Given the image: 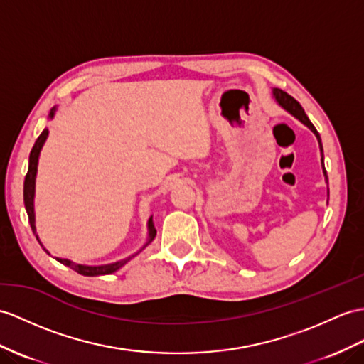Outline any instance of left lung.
Returning <instances> with one entry per match:
<instances>
[{"instance_id": "1", "label": "left lung", "mask_w": 364, "mask_h": 364, "mask_svg": "<svg viewBox=\"0 0 364 364\" xmlns=\"http://www.w3.org/2000/svg\"><path fill=\"white\" fill-rule=\"evenodd\" d=\"M273 95H274V99L278 100V103L282 106V108L284 109H287L290 114H294L295 117L298 119V120H301L304 123V125H307L310 129H312L314 132H315V136H316V139H318V144H320V148H321V154H323V145H321V137H320V134H318V131L315 129V127L312 125V122L309 120V117L306 115V112H304V109H303V106H301L294 97L291 95H289L287 92H284L282 90H278V87H274L273 90ZM321 165H323V170H324V176H326V179H327V171H326V168H324V162H323V159H321ZM329 194V193H327Z\"/></svg>"}]
</instances>
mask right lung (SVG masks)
<instances>
[{
  "instance_id": "1",
  "label": "right lung",
  "mask_w": 364,
  "mask_h": 364,
  "mask_svg": "<svg viewBox=\"0 0 364 364\" xmlns=\"http://www.w3.org/2000/svg\"><path fill=\"white\" fill-rule=\"evenodd\" d=\"M52 115H54V109L50 111V117H52ZM48 134H49V131L44 129L41 134L38 136L37 141H35V145H33L32 151H31V156H29V170H28V174H26V179H24V207H26V211H28L29 224H31V228H32L33 235H35V218H33L35 174H37V164H38L40 149H41V146L44 144V140H46ZM148 228H149V239H148V244H149L154 239V236H156V228H154V224H153V218H149ZM136 255H132V256H129V258H127V259L119 261V262H114V264H109V265H99V267H87V265H78V264H74V262H70L68 259H60V258H57V261L61 262L63 265H68L69 269L75 270L80 274H85V277H97V274H108V273H112L115 270H119L122 265H125L131 258H134Z\"/></svg>"
}]
</instances>
